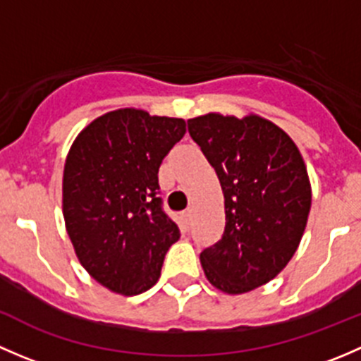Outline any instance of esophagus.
<instances>
[{
    "label": "esophagus",
    "mask_w": 361,
    "mask_h": 361,
    "mask_svg": "<svg viewBox=\"0 0 361 361\" xmlns=\"http://www.w3.org/2000/svg\"><path fill=\"white\" fill-rule=\"evenodd\" d=\"M181 218H183V225H185V228L190 227V224H192V209H187V211H185V213L181 214Z\"/></svg>",
    "instance_id": "34e87169"
}]
</instances>
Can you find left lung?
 Listing matches in <instances>:
<instances>
[{
	"label": "left lung",
	"instance_id": "left-lung-1",
	"mask_svg": "<svg viewBox=\"0 0 361 361\" xmlns=\"http://www.w3.org/2000/svg\"><path fill=\"white\" fill-rule=\"evenodd\" d=\"M188 133L216 171L225 228L201 253L207 281L241 295L274 279L297 251L311 209L307 167L292 137L260 115L206 113Z\"/></svg>",
	"mask_w": 361,
	"mask_h": 361
}]
</instances>
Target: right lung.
<instances>
[{
	"label": "right lung",
	"mask_w": 361,
	"mask_h": 361,
	"mask_svg": "<svg viewBox=\"0 0 361 361\" xmlns=\"http://www.w3.org/2000/svg\"><path fill=\"white\" fill-rule=\"evenodd\" d=\"M187 133L183 118L120 108L73 141L64 164L63 214L76 258L113 293L150 290L180 239L160 207L159 167Z\"/></svg>",
	"instance_id": "add662e5"
}]
</instances>
